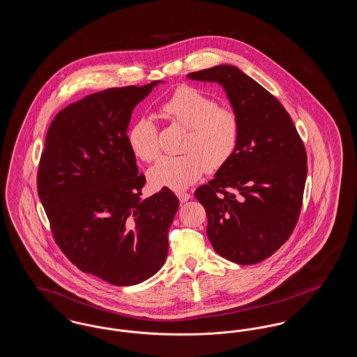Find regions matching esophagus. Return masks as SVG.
Listing matches in <instances>:
<instances>
[{
    "label": "esophagus",
    "mask_w": 357,
    "mask_h": 357,
    "mask_svg": "<svg viewBox=\"0 0 357 357\" xmlns=\"http://www.w3.org/2000/svg\"><path fill=\"white\" fill-rule=\"evenodd\" d=\"M176 195H178V198H179V201H181L182 204H185V202H187V201L191 198V194H188V192H178Z\"/></svg>",
    "instance_id": "34e87169"
}]
</instances>
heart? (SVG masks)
Listing matches in <instances>:
<instances>
[{"label": "heart", "mask_w": 357, "mask_h": 357, "mask_svg": "<svg viewBox=\"0 0 357 357\" xmlns=\"http://www.w3.org/2000/svg\"><path fill=\"white\" fill-rule=\"evenodd\" d=\"M162 114L174 124L187 128L182 144L185 155L163 158L149 170L153 188L182 191L198 182L206 169L215 171L230 159L237 147V115L194 86L183 85L160 105ZM127 142L136 158L151 162L159 156L158 127L151 118L142 116L128 128Z\"/></svg>", "instance_id": "obj_1"}]
</instances>
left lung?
<instances>
[{"label": "left lung", "instance_id": "1", "mask_svg": "<svg viewBox=\"0 0 357 357\" xmlns=\"http://www.w3.org/2000/svg\"><path fill=\"white\" fill-rule=\"evenodd\" d=\"M187 79L221 85L239 123L234 153L195 191L206 208L207 237L229 261L261 262L298 220L307 174L304 144L281 102L237 67L220 64Z\"/></svg>", "mask_w": 357, "mask_h": 357}]
</instances>
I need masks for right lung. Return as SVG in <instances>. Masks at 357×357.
<instances>
[{
	"mask_svg": "<svg viewBox=\"0 0 357 357\" xmlns=\"http://www.w3.org/2000/svg\"><path fill=\"white\" fill-rule=\"evenodd\" d=\"M109 88L72 102L52 121L37 174L40 201L61 252L115 287L163 266L179 207L170 188L143 199L127 132L132 111L158 84Z\"/></svg>",
	"mask_w": 357,
	"mask_h": 357,
	"instance_id": "right-lung-1",
	"label": "right lung"
}]
</instances>
